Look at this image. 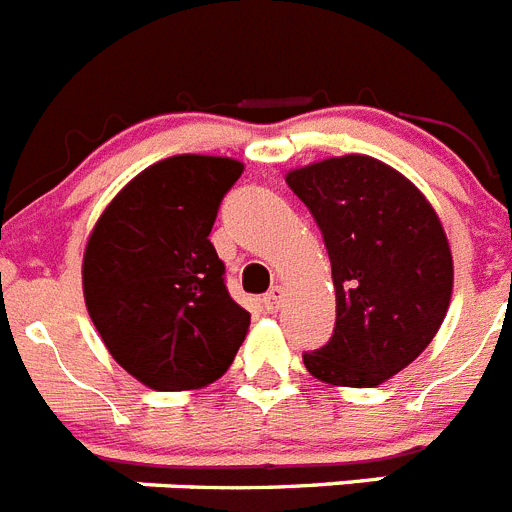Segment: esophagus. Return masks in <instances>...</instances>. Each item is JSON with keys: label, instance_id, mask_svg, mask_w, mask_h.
<instances>
[{"label": "esophagus", "instance_id": "34e87169", "mask_svg": "<svg viewBox=\"0 0 512 512\" xmlns=\"http://www.w3.org/2000/svg\"><path fill=\"white\" fill-rule=\"evenodd\" d=\"M283 296H286V293H283V288L275 286L273 291H268L265 296H262V306H265L268 311H278L283 304Z\"/></svg>", "mask_w": 512, "mask_h": 512}]
</instances>
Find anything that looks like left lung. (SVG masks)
Wrapping results in <instances>:
<instances>
[{
  "label": "left lung",
  "instance_id": "left-lung-1",
  "mask_svg": "<svg viewBox=\"0 0 512 512\" xmlns=\"http://www.w3.org/2000/svg\"><path fill=\"white\" fill-rule=\"evenodd\" d=\"M332 262L337 319L304 353L314 379L379 386L428 348L446 319L453 257L438 213L397 170L366 154L322 159L286 175Z\"/></svg>",
  "mask_w": 512,
  "mask_h": 512
}]
</instances>
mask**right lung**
<instances>
[{
	"instance_id": "right-lung-1",
	"label": "right lung",
	"mask_w": 512,
	"mask_h": 512,
	"mask_svg": "<svg viewBox=\"0 0 512 512\" xmlns=\"http://www.w3.org/2000/svg\"><path fill=\"white\" fill-rule=\"evenodd\" d=\"M244 164L177 154L102 211L82 262L84 304L105 348L157 391L201 389L231 366L250 311L231 299L211 234Z\"/></svg>"
}]
</instances>
